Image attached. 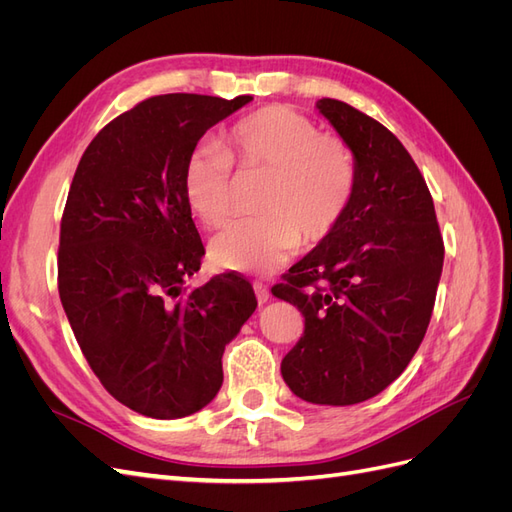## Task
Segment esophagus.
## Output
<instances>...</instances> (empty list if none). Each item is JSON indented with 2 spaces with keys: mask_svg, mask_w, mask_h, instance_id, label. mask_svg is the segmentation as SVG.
I'll return each instance as SVG.
<instances>
[{
  "mask_svg": "<svg viewBox=\"0 0 512 512\" xmlns=\"http://www.w3.org/2000/svg\"><path fill=\"white\" fill-rule=\"evenodd\" d=\"M254 292H256V299H258V303L262 305V303H267L269 301V297H271V292H269V288L262 284V282H256L254 284Z\"/></svg>",
  "mask_w": 512,
  "mask_h": 512,
  "instance_id": "esophagus-1",
  "label": "esophagus"
}]
</instances>
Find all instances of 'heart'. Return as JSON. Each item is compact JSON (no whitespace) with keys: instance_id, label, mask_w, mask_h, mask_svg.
Here are the masks:
<instances>
[{"instance_id":"obj_1","label":"heart","mask_w":512,"mask_h":512,"mask_svg":"<svg viewBox=\"0 0 512 512\" xmlns=\"http://www.w3.org/2000/svg\"><path fill=\"white\" fill-rule=\"evenodd\" d=\"M226 141L228 149L200 143L185 160L183 198L198 222L218 226L230 213L232 160L271 170V179L260 203L265 215L232 220L213 237L209 254L220 269L267 275L301 241L320 243L342 222L356 190V160L342 138L275 104L239 119Z\"/></svg>"}]
</instances>
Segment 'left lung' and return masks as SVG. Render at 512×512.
Returning a JSON list of instances; mask_svg holds the SVG:
<instances>
[{
    "mask_svg": "<svg viewBox=\"0 0 512 512\" xmlns=\"http://www.w3.org/2000/svg\"><path fill=\"white\" fill-rule=\"evenodd\" d=\"M316 108L354 153L356 190L337 228L273 288L305 318L282 378L309 404L352 406L397 380L421 346L444 243L427 183L397 136L346 102L322 98Z\"/></svg>",
    "mask_w": 512,
    "mask_h": 512,
    "instance_id": "1",
    "label": "left lung"
}]
</instances>
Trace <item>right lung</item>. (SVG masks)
I'll return each mask as SVG.
<instances>
[{"label": "right lung", "instance_id": "obj_1", "mask_svg": "<svg viewBox=\"0 0 512 512\" xmlns=\"http://www.w3.org/2000/svg\"><path fill=\"white\" fill-rule=\"evenodd\" d=\"M252 100L149 98L104 126L74 173L59 232L61 305L104 389L143 416L211 404L224 348L258 305L235 273L183 288L205 254L183 198L185 160Z\"/></svg>", "mask_w": 512, "mask_h": 512}]
</instances>
